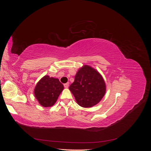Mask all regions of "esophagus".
I'll use <instances>...</instances> for the list:
<instances>
[{"label": "esophagus", "mask_w": 151, "mask_h": 151, "mask_svg": "<svg viewBox=\"0 0 151 151\" xmlns=\"http://www.w3.org/2000/svg\"><path fill=\"white\" fill-rule=\"evenodd\" d=\"M68 86H69V84H68V83L64 84V87H65V88H68Z\"/></svg>", "instance_id": "obj_1"}]
</instances>
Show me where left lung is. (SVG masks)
<instances>
[{
    "mask_svg": "<svg viewBox=\"0 0 151 151\" xmlns=\"http://www.w3.org/2000/svg\"><path fill=\"white\" fill-rule=\"evenodd\" d=\"M69 90L79 106L91 108L102 99L106 93V86L103 76L97 70L84 65L76 73Z\"/></svg>",
    "mask_w": 151,
    "mask_h": 151,
    "instance_id": "obj_1",
    "label": "left lung"
}]
</instances>
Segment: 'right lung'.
Returning <instances> with one entry per match:
<instances>
[{
    "mask_svg": "<svg viewBox=\"0 0 151 151\" xmlns=\"http://www.w3.org/2000/svg\"><path fill=\"white\" fill-rule=\"evenodd\" d=\"M63 88V85L58 79L45 76L35 86V96L42 106L51 107L57 101Z\"/></svg>",
    "mask_w": 151,
    "mask_h": 151,
    "instance_id": "obj_1",
    "label": "right lung"
}]
</instances>
